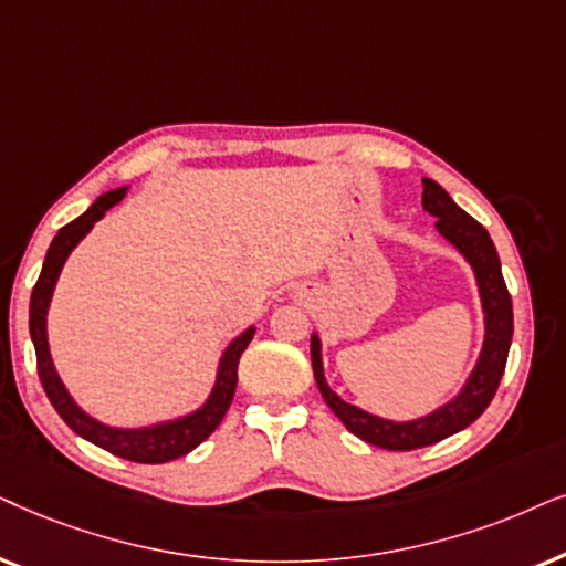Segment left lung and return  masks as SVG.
<instances>
[{
	"label": "left lung",
	"mask_w": 566,
	"mask_h": 566,
	"mask_svg": "<svg viewBox=\"0 0 566 566\" xmlns=\"http://www.w3.org/2000/svg\"><path fill=\"white\" fill-rule=\"evenodd\" d=\"M421 184H424L421 207L437 217V232L450 245H455L463 253V259L471 263L473 274H476L481 307H484V346H481L476 367H473L461 394L453 401L442 403L440 409L427 413V417L413 421H390L375 417V413L361 411L359 406L346 403L344 398H338L328 388L321 361V338L318 334L311 336L313 375L328 409L344 421V427L352 434L382 450H417L434 446V442L446 440V437L469 427L471 421H476L486 411V406L492 403L496 388H500L512 342V300L507 284H504L500 255H496L492 238L471 214H465L450 199V193L440 184H434L432 178H421Z\"/></svg>",
	"instance_id": "left-lung-1"
}]
</instances>
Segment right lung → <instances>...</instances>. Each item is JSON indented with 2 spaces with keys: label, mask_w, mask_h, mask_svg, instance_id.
I'll return each instance as SVG.
<instances>
[{
  "label": "right lung",
  "mask_w": 566,
  "mask_h": 566,
  "mask_svg": "<svg viewBox=\"0 0 566 566\" xmlns=\"http://www.w3.org/2000/svg\"><path fill=\"white\" fill-rule=\"evenodd\" d=\"M124 193H126V186L97 196V201L87 209L85 214L77 217V220L70 224H64V228L56 232V238L51 240L41 276H38L33 295H30V338H33V346H35L38 378L43 382V390H46L49 401L54 403L56 413L66 421V427H70L72 432H77L80 437H85L87 442L108 450L113 455L126 458V461L168 463V461H176L180 455L191 453L196 446H201V442H205L207 437L220 427L222 417L228 413L232 403V396H235L240 354L245 352L248 344H251L255 328L253 326L245 328L238 338H232L230 346L222 354L220 367H217V380H214L212 394L207 398V403L201 406V409L186 413V417L172 419V421H160V424L142 427V429H118L93 419L90 413H85L77 403H74L70 390L64 388L62 378H59L49 352L46 315H49L51 295H54L56 279L62 274L66 255L74 251V245H77L80 240L93 230V224L101 220L113 205H118V201L124 199Z\"/></svg>",
  "instance_id": "1"
}]
</instances>
